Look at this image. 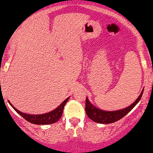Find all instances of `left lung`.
<instances>
[{
    "instance_id": "obj_1",
    "label": "left lung",
    "mask_w": 153,
    "mask_h": 153,
    "mask_svg": "<svg viewBox=\"0 0 153 153\" xmlns=\"http://www.w3.org/2000/svg\"><path fill=\"white\" fill-rule=\"evenodd\" d=\"M143 91H144V89H142L141 94L137 98V100L130 106H128L126 108L114 110V111H106V110L99 109L98 107H96L92 103H91L90 101L88 100V99L86 97L85 112H86V114L88 115V117L90 118L91 120H93L94 122L99 123V124H111V123L120 120L121 118L124 117L126 114H128L132 109L134 108L142 98Z\"/></svg>"
}]
</instances>
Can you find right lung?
<instances>
[{
	"label": "right lung",
	"mask_w": 153,
	"mask_h": 153,
	"mask_svg": "<svg viewBox=\"0 0 153 153\" xmlns=\"http://www.w3.org/2000/svg\"><path fill=\"white\" fill-rule=\"evenodd\" d=\"M69 100V97L64 100L62 102L60 106H58L55 110H52L51 112L46 113V114H25V113L21 112L20 110H17L15 108L13 105L11 104L10 101H8L10 105H11L12 107H13L14 110L16 111L19 114H20L22 117L24 119L29 121V122L32 123V124H53V123L57 122V120L61 117L62 116L63 110H64V107H65L66 102H68V100Z\"/></svg>",
	"instance_id": "add662e5"
}]
</instances>
